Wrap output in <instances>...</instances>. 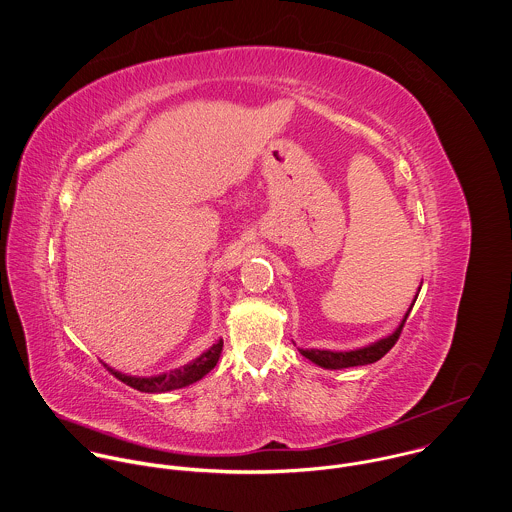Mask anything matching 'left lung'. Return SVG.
I'll list each match as a JSON object with an SVG mask.
<instances>
[{"instance_id": "1", "label": "left lung", "mask_w": 512, "mask_h": 512, "mask_svg": "<svg viewBox=\"0 0 512 512\" xmlns=\"http://www.w3.org/2000/svg\"><path fill=\"white\" fill-rule=\"evenodd\" d=\"M422 288V286H420ZM418 288V292H420ZM418 299V293L414 297V303ZM414 303L410 305V309L406 311L404 319L400 321V325L384 339H378L376 343H370L366 347L361 349H355V351H321V349H299V353L309 359L311 363H315L317 366H323V368H329V370H339V368H349V366H363L370 365V363H376L380 361L398 341L400 333H402V327L414 307Z\"/></svg>"}]
</instances>
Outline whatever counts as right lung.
Masks as SVG:
<instances>
[{"label":"right lung","instance_id":"obj_1","mask_svg":"<svg viewBox=\"0 0 512 512\" xmlns=\"http://www.w3.org/2000/svg\"><path fill=\"white\" fill-rule=\"evenodd\" d=\"M220 351H222V339H219L209 351H205L201 357L187 365L179 366L169 372H161L155 376H132L124 374L120 370H114L112 366L104 365L118 380L124 384L140 390V392H149V394H161L177 388H185L197 380H201L205 374H209L217 363H219Z\"/></svg>","mask_w":512,"mask_h":512}]
</instances>
